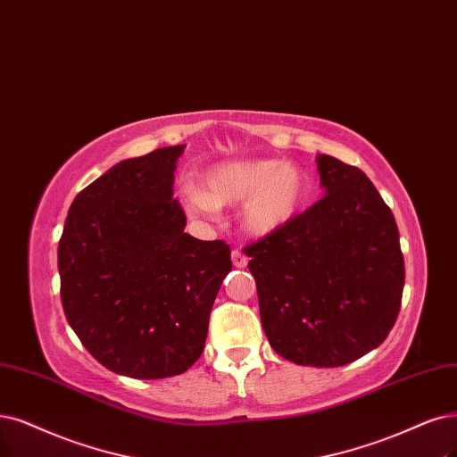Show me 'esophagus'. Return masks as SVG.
Segmentation results:
<instances>
[{"mask_svg":"<svg viewBox=\"0 0 457 457\" xmlns=\"http://www.w3.org/2000/svg\"><path fill=\"white\" fill-rule=\"evenodd\" d=\"M231 262H233L235 267H246L248 258L243 254L241 250H233V252H231Z\"/></svg>","mask_w":457,"mask_h":457,"instance_id":"1","label":"esophagus"}]
</instances>
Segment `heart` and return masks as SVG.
<instances>
[{
	"instance_id": "obj_1",
	"label": "heart",
	"mask_w": 457,
	"mask_h": 457,
	"mask_svg": "<svg viewBox=\"0 0 457 457\" xmlns=\"http://www.w3.org/2000/svg\"><path fill=\"white\" fill-rule=\"evenodd\" d=\"M186 207L214 216L220 207L241 201L243 228L269 237L288 226L307 197V179L294 163L277 160H229L209 167L199 186L182 192Z\"/></svg>"
}]
</instances>
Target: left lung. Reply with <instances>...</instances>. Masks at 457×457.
<instances>
[{
	"label": "left lung",
	"instance_id": "8db88e82",
	"mask_svg": "<svg viewBox=\"0 0 457 457\" xmlns=\"http://www.w3.org/2000/svg\"><path fill=\"white\" fill-rule=\"evenodd\" d=\"M324 197L246 246L269 345L297 365L341 367L380 346L404 286L395 218L358 167L318 154Z\"/></svg>",
	"mask_w": 457,
	"mask_h": 457
}]
</instances>
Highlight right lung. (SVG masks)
Wrapping results in <instances>:
<instances>
[{
	"mask_svg": "<svg viewBox=\"0 0 457 457\" xmlns=\"http://www.w3.org/2000/svg\"><path fill=\"white\" fill-rule=\"evenodd\" d=\"M186 145L122 160L71 203L58 245L67 322L112 373L139 380L188 370L231 271L224 241L184 233L173 199Z\"/></svg>",
	"mask_w": 457,
	"mask_h": 457,
	"instance_id": "add662e5",
	"label": "right lung"
}]
</instances>
